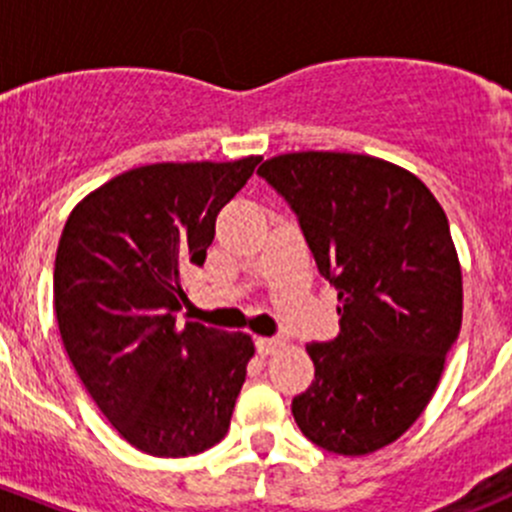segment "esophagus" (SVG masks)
Masks as SVG:
<instances>
[{
	"label": "esophagus",
	"instance_id": "1",
	"mask_svg": "<svg viewBox=\"0 0 512 512\" xmlns=\"http://www.w3.org/2000/svg\"><path fill=\"white\" fill-rule=\"evenodd\" d=\"M282 339L280 337H257L255 339V347H257V354L260 356H267V354H275L277 349L282 347Z\"/></svg>",
	"mask_w": 512,
	"mask_h": 512
}]
</instances>
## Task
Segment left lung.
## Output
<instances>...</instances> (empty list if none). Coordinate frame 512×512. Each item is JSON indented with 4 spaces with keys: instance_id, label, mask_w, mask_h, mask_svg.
Instances as JSON below:
<instances>
[{
    "instance_id": "obj_1",
    "label": "left lung",
    "mask_w": 512,
    "mask_h": 512,
    "mask_svg": "<svg viewBox=\"0 0 512 512\" xmlns=\"http://www.w3.org/2000/svg\"><path fill=\"white\" fill-rule=\"evenodd\" d=\"M257 173L297 215L339 299V334L307 347L314 381L292 399L294 421L324 451H379L426 409L461 332L446 213L414 173L359 153H285Z\"/></svg>"
}]
</instances>
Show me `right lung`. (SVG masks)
I'll list each match as a JSON object with an SVG mask.
<instances>
[{"instance_id":"1","label":"right lung","mask_w":512,"mask_h":512,"mask_svg":"<svg viewBox=\"0 0 512 512\" xmlns=\"http://www.w3.org/2000/svg\"><path fill=\"white\" fill-rule=\"evenodd\" d=\"M260 156L153 163L86 195L54 262L61 342L101 414L138 451L195 456L225 438L255 344L178 324L180 272L203 265L215 218Z\"/></svg>"}]
</instances>
